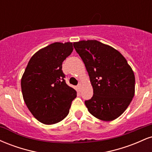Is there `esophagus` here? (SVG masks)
Returning a JSON list of instances; mask_svg holds the SVG:
<instances>
[{"instance_id":"obj_1","label":"esophagus","mask_w":152,"mask_h":152,"mask_svg":"<svg viewBox=\"0 0 152 152\" xmlns=\"http://www.w3.org/2000/svg\"><path fill=\"white\" fill-rule=\"evenodd\" d=\"M81 86H82V82H79V83H78V86H77L78 88L80 89V88H81Z\"/></svg>"}]
</instances>
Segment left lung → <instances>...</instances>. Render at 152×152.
I'll return each instance as SVG.
<instances>
[{
  "mask_svg": "<svg viewBox=\"0 0 152 152\" xmlns=\"http://www.w3.org/2000/svg\"><path fill=\"white\" fill-rule=\"evenodd\" d=\"M93 87L94 95L85 104L90 114L104 121L117 118L125 111L135 93L134 71L123 55L96 40L74 43Z\"/></svg>",
  "mask_w": 152,
  "mask_h": 152,
  "instance_id": "obj_1",
  "label": "left lung"
}]
</instances>
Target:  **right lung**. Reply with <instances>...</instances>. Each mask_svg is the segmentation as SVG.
Returning a JSON list of instances; mask_svg holds the SVG:
<instances>
[{
    "label": "right lung",
    "mask_w": 152,
    "mask_h": 152,
    "mask_svg": "<svg viewBox=\"0 0 152 152\" xmlns=\"http://www.w3.org/2000/svg\"><path fill=\"white\" fill-rule=\"evenodd\" d=\"M71 42H56L31 57L21 78V90L28 109L46 125L62 121L69 113L76 91L66 84L62 63L71 55Z\"/></svg>",
    "instance_id": "right-lung-1"
}]
</instances>
